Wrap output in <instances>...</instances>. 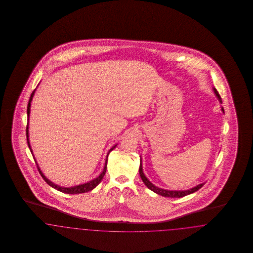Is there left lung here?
<instances>
[{
    "label": "left lung",
    "instance_id": "1",
    "mask_svg": "<svg viewBox=\"0 0 253 253\" xmlns=\"http://www.w3.org/2000/svg\"><path fill=\"white\" fill-rule=\"evenodd\" d=\"M213 91H214V94H215V96H216L217 98H218L219 102L222 104L221 96L218 94L216 89L213 88ZM221 110H222V112L225 114V111H224L223 107H221ZM139 174H140V177H141V179L143 181V183L148 187V189H150L151 191H153L154 193H157V194H159V195H162V196H164V197H170V198H180V197H184V196H186V195H189V194H191V193H195V192L198 191L200 188H202L203 185L205 184V183H202V184H199V185L193 187L192 189L183 190V191H169V190H165V189H161V188H159V187H157L156 185H154L151 181L149 180V179L146 177V175H145L144 172H143L142 159H141V158H140V165H139Z\"/></svg>",
    "mask_w": 253,
    "mask_h": 253
}]
</instances>
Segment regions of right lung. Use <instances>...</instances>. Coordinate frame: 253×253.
<instances>
[{"instance_id": "1", "label": "right lung", "mask_w": 253, "mask_h": 253, "mask_svg": "<svg viewBox=\"0 0 253 253\" xmlns=\"http://www.w3.org/2000/svg\"><path fill=\"white\" fill-rule=\"evenodd\" d=\"M35 91H36V89L32 92V94H31V96H30V98H29V101H28V105H27V126H26V137H27V144H28V147H29V150H30V152H31V154L33 155V151H32V149H31V146H30V142H29V131H28V129H29V116H30V107H31V101H32V98H33V96H34V94H35ZM117 145H114L110 150H109L108 154H107V157H106V159H105V164H104V168H103V170L101 171V173L96 177V178H94L93 180L88 181V182H86L84 184H81V185H77V186H74V187H61V186H59V185H57V184H55V183H53L52 181L49 180L48 178L43 174V172L41 170V169L39 167V164L37 163L36 159H35V157L33 156L34 157V160H35V162L37 163V166H38V169H39V171H40V173H41V175L42 176V178L44 179V181L48 184L49 186H51L52 188H54V189H56L57 191H60L61 193H68V194H76V193H87V192H89V191H92L93 189H95L96 186L100 183V181L102 180V178H103V176H104V174H105V172H106V169H107V161H108V156L109 154H110V152H112L116 147H117Z\"/></svg>"}]
</instances>
